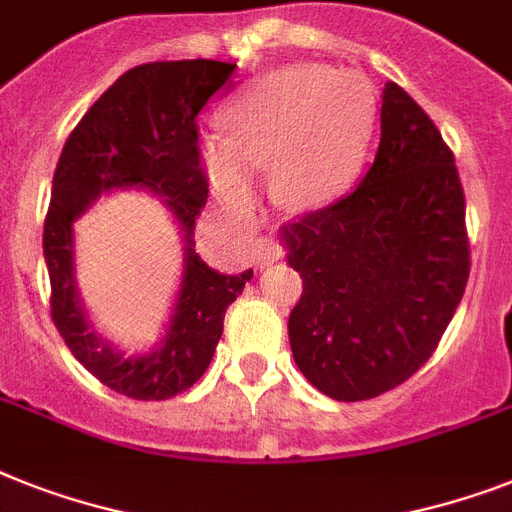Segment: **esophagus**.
Listing matches in <instances>:
<instances>
[{"mask_svg": "<svg viewBox=\"0 0 512 512\" xmlns=\"http://www.w3.org/2000/svg\"><path fill=\"white\" fill-rule=\"evenodd\" d=\"M252 257H255V265L257 268H265V265H273L276 260L284 257V249L281 244L273 242V239H257L252 244Z\"/></svg>", "mask_w": 512, "mask_h": 512, "instance_id": "obj_1", "label": "esophagus"}]
</instances>
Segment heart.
Segmentation results:
<instances>
[{
    "label": "heart",
    "instance_id": "b5f03b06",
    "mask_svg": "<svg viewBox=\"0 0 512 512\" xmlns=\"http://www.w3.org/2000/svg\"><path fill=\"white\" fill-rule=\"evenodd\" d=\"M226 139L199 144L207 184L231 215L255 207V173L278 202L315 210L355 186L376 128V94L355 73L289 65L255 81L223 115Z\"/></svg>",
    "mask_w": 512,
    "mask_h": 512
}]
</instances>
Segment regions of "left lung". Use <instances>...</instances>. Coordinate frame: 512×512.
<instances>
[{"mask_svg": "<svg viewBox=\"0 0 512 512\" xmlns=\"http://www.w3.org/2000/svg\"><path fill=\"white\" fill-rule=\"evenodd\" d=\"M281 242L302 276L289 344L318 392L371 400L429 360L463 299L471 252L455 157L405 89L384 86L363 181L281 228Z\"/></svg>", "mask_w": 512, "mask_h": 512, "instance_id": "1", "label": "left lung"}]
</instances>
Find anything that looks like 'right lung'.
I'll return each mask as SVG.
<instances>
[{"mask_svg":"<svg viewBox=\"0 0 512 512\" xmlns=\"http://www.w3.org/2000/svg\"><path fill=\"white\" fill-rule=\"evenodd\" d=\"M236 65L220 60L147 62L112 83L62 147L44 223L52 321L78 363L131 400H170L197 384L213 360L228 305L252 268L228 276L197 255L194 226L207 202L197 118L218 91L234 86ZM118 188L163 199L185 244L182 284L166 334L152 351L126 356L88 321L75 281V220Z\"/></svg>","mask_w":512,"mask_h":512,"instance_id":"obj_1","label":"right lung"}]
</instances>
